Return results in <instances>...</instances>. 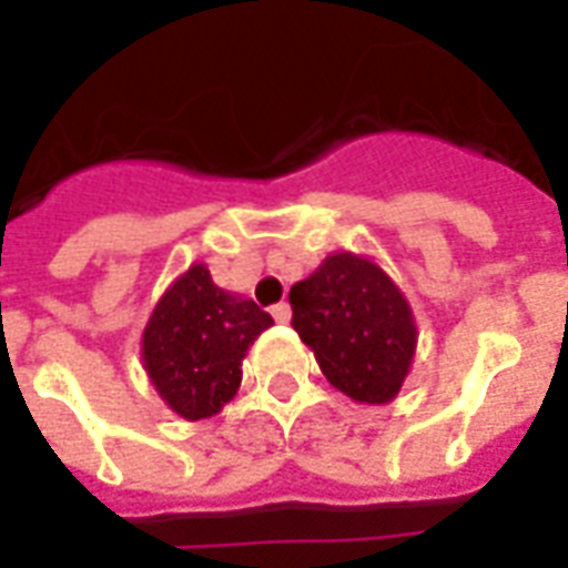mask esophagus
I'll return each mask as SVG.
<instances>
[{
	"instance_id": "esophagus-1",
	"label": "esophagus",
	"mask_w": 568,
	"mask_h": 568,
	"mask_svg": "<svg viewBox=\"0 0 568 568\" xmlns=\"http://www.w3.org/2000/svg\"><path fill=\"white\" fill-rule=\"evenodd\" d=\"M271 313H273V320L283 322V325H285V322H288V320H292V307H288L285 301H283V304H276V307H273Z\"/></svg>"
}]
</instances>
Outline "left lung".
Returning a JSON list of instances; mask_svg holds the SVG:
<instances>
[{
    "instance_id": "8db88e82",
    "label": "left lung",
    "mask_w": 568,
    "mask_h": 568,
    "mask_svg": "<svg viewBox=\"0 0 568 568\" xmlns=\"http://www.w3.org/2000/svg\"><path fill=\"white\" fill-rule=\"evenodd\" d=\"M292 325L334 389L358 405H389L410 374L417 322L377 261L334 252L292 285Z\"/></svg>"
}]
</instances>
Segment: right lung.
I'll use <instances>...</instances> for the list:
<instances>
[{
    "instance_id": "obj_1",
    "label": "right lung",
    "mask_w": 568,
    "mask_h": 568,
    "mask_svg": "<svg viewBox=\"0 0 568 568\" xmlns=\"http://www.w3.org/2000/svg\"><path fill=\"white\" fill-rule=\"evenodd\" d=\"M271 313L212 283L191 264L151 310L142 332V365L161 402L187 423L215 417L240 389L243 358Z\"/></svg>"
}]
</instances>
